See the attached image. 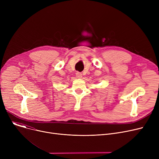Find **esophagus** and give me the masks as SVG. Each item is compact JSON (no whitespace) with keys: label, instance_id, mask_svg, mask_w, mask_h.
Segmentation results:
<instances>
[{"label":"esophagus","instance_id":"esophagus-1","mask_svg":"<svg viewBox=\"0 0 159 159\" xmlns=\"http://www.w3.org/2000/svg\"><path fill=\"white\" fill-rule=\"evenodd\" d=\"M76 76H77V78L80 79V78H82V74L81 73H80V72H77V73H76Z\"/></svg>","mask_w":159,"mask_h":159}]
</instances>
